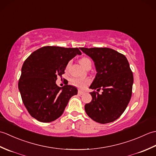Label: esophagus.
<instances>
[{
	"label": "esophagus",
	"mask_w": 156,
	"mask_h": 156,
	"mask_svg": "<svg viewBox=\"0 0 156 156\" xmlns=\"http://www.w3.org/2000/svg\"><path fill=\"white\" fill-rule=\"evenodd\" d=\"M78 93L79 95H82V94H84V91H82V90H78Z\"/></svg>",
	"instance_id": "34e87169"
}]
</instances>
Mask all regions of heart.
I'll use <instances>...</instances> for the list:
<instances>
[{"mask_svg": "<svg viewBox=\"0 0 156 156\" xmlns=\"http://www.w3.org/2000/svg\"><path fill=\"white\" fill-rule=\"evenodd\" d=\"M80 63L84 68L88 67V66H92L91 60L87 57H84V58H81L80 59ZM68 65L67 66V68L68 67ZM71 82H72V84L74 86H75V87L80 88H83L86 87V86L89 84V82H90V80H89L88 78L80 79V78H74L72 79Z\"/></svg>", "mask_w": 156, "mask_h": 156, "instance_id": "b5f03b06", "label": "heart"}]
</instances>
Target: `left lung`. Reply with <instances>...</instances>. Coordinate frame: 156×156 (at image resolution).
I'll use <instances>...</instances> for the list:
<instances>
[{
	"label": "left lung",
	"instance_id": "left-lung-1",
	"mask_svg": "<svg viewBox=\"0 0 156 156\" xmlns=\"http://www.w3.org/2000/svg\"><path fill=\"white\" fill-rule=\"evenodd\" d=\"M93 59L97 75L90 88L92 101L85 111L92 120L101 124L117 120L127 108L132 94L133 75L125 56L108 48H80ZM102 90L99 94L95 91Z\"/></svg>",
	"mask_w": 156,
	"mask_h": 156
}]
</instances>
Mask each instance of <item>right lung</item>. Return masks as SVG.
<instances>
[{"label":"right lung","mask_w":156,"mask_h":156,"mask_svg":"<svg viewBox=\"0 0 156 156\" xmlns=\"http://www.w3.org/2000/svg\"><path fill=\"white\" fill-rule=\"evenodd\" d=\"M78 48L45 46L34 51L23 63L18 87L23 104L32 117L43 122L55 121L63 114L69 100L78 94L76 87L55 84Z\"/></svg>","instance_id":"1"}]
</instances>
